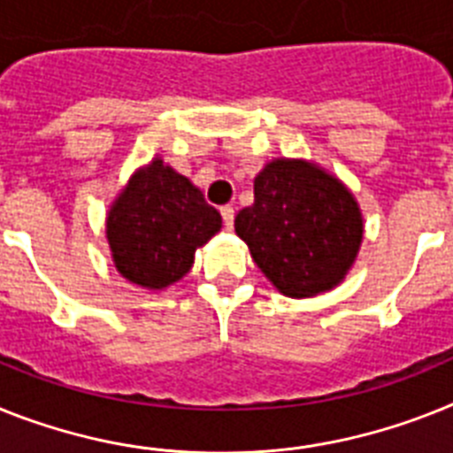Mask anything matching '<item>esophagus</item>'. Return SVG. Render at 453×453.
I'll list each match as a JSON object with an SVG mask.
<instances>
[{"mask_svg":"<svg viewBox=\"0 0 453 453\" xmlns=\"http://www.w3.org/2000/svg\"><path fill=\"white\" fill-rule=\"evenodd\" d=\"M220 216H223V223H226V227H233V223H234V209L230 207V204H226V207H220Z\"/></svg>","mask_w":453,"mask_h":453,"instance_id":"esophagus-1","label":"esophagus"}]
</instances>
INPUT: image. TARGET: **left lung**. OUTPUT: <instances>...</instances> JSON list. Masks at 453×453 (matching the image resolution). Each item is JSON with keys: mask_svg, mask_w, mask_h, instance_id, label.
I'll use <instances>...</instances> for the list:
<instances>
[{"mask_svg": "<svg viewBox=\"0 0 453 453\" xmlns=\"http://www.w3.org/2000/svg\"><path fill=\"white\" fill-rule=\"evenodd\" d=\"M262 273L288 297L332 290L362 244V214L332 174L303 161H272L256 177V200L234 219Z\"/></svg>", "mask_w": 453, "mask_h": 453, "instance_id": "1", "label": "left lung"}]
</instances>
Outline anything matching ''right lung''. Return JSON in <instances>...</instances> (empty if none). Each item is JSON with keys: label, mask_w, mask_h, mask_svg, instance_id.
<instances>
[{"label": "right lung", "mask_w": 453, "mask_h": 453, "mask_svg": "<svg viewBox=\"0 0 453 453\" xmlns=\"http://www.w3.org/2000/svg\"><path fill=\"white\" fill-rule=\"evenodd\" d=\"M220 230V214L191 181L154 161L133 174L108 216L115 267L142 288H165L193 265L197 246Z\"/></svg>", "instance_id": "add662e5"}]
</instances>
